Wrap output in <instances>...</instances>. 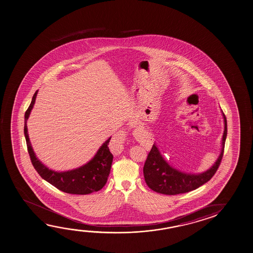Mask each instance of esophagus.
Masks as SVG:
<instances>
[{
  "mask_svg": "<svg viewBox=\"0 0 253 253\" xmlns=\"http://www.w3.org/2000/svg\"><path fill=\"white\" fill-rule=\"evenodd\" d=\"M120 138H122V137H120ZM114 146H115V148H116V149H114V150H115V153H116V152H119V150H118V147H116V146H117V144H115V145H114Z\"/></svg>",
  "mask_w": 253,
  "mask_h": 253,
  "instance_id": "34e87169",
  "label": "esophagus"
}]
</instances>
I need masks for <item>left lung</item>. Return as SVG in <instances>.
Segmentation results:
<instances>
[{
	"instance_id": "1",
	"label": "left lung",
	"mask_w": 253,
	"mask_h": 253,
	"mask_svg": "<svg viewBox=\"0 0 253 253\" xmlns=\"http://www.w3.org/2000/svg\"><path fill=\"white\" fill-rule=\"evenodd\" d=\"M222 115L224 123V130L221 145L222 148L217 160H215L211 168L207 171L198 173L179 171L168 163L161 154L157 144H154L151 152L148 154L147 160L144 167V179L148 187L160 194L174 195L195 190L208 182L217 171L223 155L227 137V120L222 111Z\"/></svg>"
}]
</instances>
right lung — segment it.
I'll use <instances>...</instances> for the list:
<instances>
[{
	"mask_svg": "<svg viewBox=\"0 0 253 253\" xmlns=\"http://www.w3.org/2000/svg\"><path fill=\"white\" fill-rule=\"evenodd\" d=\"M38 92L37 90L34 93L31 105L29 106L24 116V136L33 167L47 182L67 194L88 195L101 190L108 180L112 165L113 155L108 146L111 136L101 144L95 155L82 167L64 171L49 169L37 158L28 134L27 120L35 104Z\"/></svg>",
	"mask_w": 253,
	"mask_h": 253,
	"instance_id": "1",
	"label": "right lung"
}]
</instances>
